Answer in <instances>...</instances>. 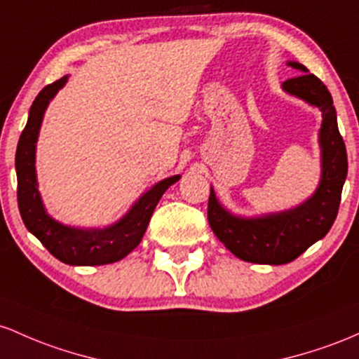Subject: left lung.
Here are the masks:
<instances>
[{"mask_svg": "<svg viewBox=\"0 0 359 359\" xmlns=\"http://www.w3.org/2000/svg\"><path fill=\"white\" fill-rule=\"evenodd\" d=\"M304 74L283 83L285 91L299 96L322 111L320 149L322 178L312 198L293 210L273 213L259 219H239L225 212L208 196V224L220 243L248 263L285 264L297 259L332 227L341 203V191L348 175V154L339 134L332 96L317 76L299 62H288Z\"/></svg>", "mask_w": 359, "mask_h": 359, "instance_id": "1", "label": "left lung"}]
</instances>
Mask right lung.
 <instances>
[{"label": "right lung", "mask_w": 359, "mask_h": 359, "mask_svg": "<svg viewBox=\"0 0 359 359\" xmlns=\"http://www.w3.org/2000/svg\"><path fill=\"white\" fill-rule=\"evenodd\" d=\"M67 81V76L47 84L34 100L28 122L20 135L15 168H17L18 208L25 227L43 244V248L59 261L72 266H100L126 257L142 241L156 205L180 176L159 181L146 195H142L132 210L120 222L103 231H81L55 222L43 210L35 178V142L42 123L43 111L54 95Z\"/></svg>", "instance_id": "obj_1"}]
</instances>
